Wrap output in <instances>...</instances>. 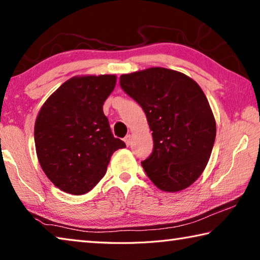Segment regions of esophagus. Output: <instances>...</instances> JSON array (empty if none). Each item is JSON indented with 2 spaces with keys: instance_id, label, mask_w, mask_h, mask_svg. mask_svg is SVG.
<instances>
[{
  "instance_id": "obj_1",
  "label": "esophagus",
  "mask_w": 260,
  "mask_h": 260,
  "mask_svg": "<svg viewBox=\"0 0 260 260\" xmlns=\"http://www.w3.org/2000/svg\"><path fill=\"white\" fill-rule=\"evenodd\" d=\"M124 142L126 143V146H129L131 143V134H127L124 138Z\"/></svg>"
}]
</instances>
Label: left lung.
I'll use <instances>...</instances> for the list:
<instances>
[{
    "instance_id": "obj_1",
    "label": "left lung",
    "mask_w": 260,
    "mask_h": 260,
    "mask_svg": "<svg viewBox=\"0 0 260 260\" xmlns=\"http://www.w3.org/2000/svg\"><path fill=\"white\" fill-rule=\"evenodd\" d=\"M120 86L143 109L153 150L141 164L160 190L177 192L203 173L215 140V120L202 88L186 74L150 68L120 77Z\"/></svg>"
}]
</instances>
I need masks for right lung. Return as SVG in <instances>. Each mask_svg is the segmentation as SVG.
Masks as SVG:
<instances>
[{"mask_svg": "<svg viewBox=\"0 0 260 260\" xmlns=\"http://www.w3.org/2000/svg\"><path fill=\"white\" fill-rule=\"evenodd\" d=\"M117 77H73L52 93L35 120L34 141L43 172L72 195L91 190L104 177L112 153L126 144L116 139L103 104Z\"/></svg>", "mask_w": 260, "mask_h": 260, "instance_id": "1", "label": "right lung"}]
</instances>
